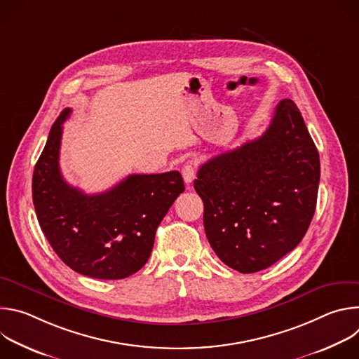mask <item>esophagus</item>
Returning <instances> with one entry per match:
<instances>
[{
    "label": "esophagus",
    "mask_w": 359,
    "mask_h": 359,
    "mask_svg": "<svg viewBox=\"0 0 359 359\" xmlns=\"http://www.w3.org/2000/svg\"><path fill=\"white\" fill-rule=\"evenodd\" d=\"M182 175H183L186 184H190L196 177V166L191 162H187L182 169Z\"/></svg>",
    "instance_id": "1"
}]
</instances>
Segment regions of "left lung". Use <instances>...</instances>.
Segmentation results:
<instances>
[{
	"label": "left lung",
	"mask_w": 359,
	"mask_h": 359,
	"mask_svg": "<svg viewBox=\"0 0 359 359\" xmlns=\"http://www.w3.org/2000/svg\"><path fill=\"white\" fill-rule=\"evenodd\" d=\"M318 183V150L297 105L283 99L260 137L197 172L204 230L217 257L243 274L277 263L309 230Z\"/></svg>",
	"instance_id": "8db88e82"
}]
</instances>
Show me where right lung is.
Segmentation results:
<instances>
[{"label":"right lung","instance_id":"add662e5","mask_svg":"<svg viewBox=\"0 0 359 359\" xmlns=\"http://www.w3.org/2000/svg\"><path fill=\"white\" fill-rule=\"evenodd\" d=\"M61 112L35 165L32 200L50 247L74 271L99 280H121L139 271L155 243L156 229L184 191L176 170L130 175L108 191L85 194L69 186L60 169Z\"/></svg>","mask_w":359,"mask_h":359}]
</instances>
